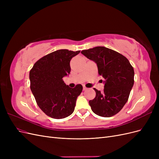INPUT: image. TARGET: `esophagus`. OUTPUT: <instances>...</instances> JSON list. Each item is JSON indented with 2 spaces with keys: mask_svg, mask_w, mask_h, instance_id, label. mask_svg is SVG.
<instances>
[{
  "mask_svg": "<svg viewBox=\"0 0 159 159\" xmlns=\"http://www.w3.org/2000/svg\"><path fill=\"white\" fill-rule=\"evenodd\" d=\"M86 89H87V88L85 87V86H84V87H83V90H84V91H85Z\"/></svg>",
  "mask_w": 159,
  "mask_h": 159,
  "instance_id": "34e87169",
  "label": "esophagus"
}]
</instances>
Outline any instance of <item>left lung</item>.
<instances>
[{"mask_svg":"<svg viewBox=\"0 0 159 159\" xmlns=\"http://www.w3.org/2000/svg\"><path fill=\"white\" fill-rule=\"evenodd\" d=\"M98 66V74L105 80L101 93L94 88L95 98L89 102L96 115L109 117L116 115L127 103L134 84V69L126 57L103 46L81 52Z\"/></svg>","mask_w":159,"mask_h":159,"instance_id":"8db88e82","label":"left lung"}]
</instances>
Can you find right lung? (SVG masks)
<instances>
[{
  "mask_svg": "<svg viewBox=\"0 0 159 159\" xmlns=\"http://www.w3.org/2000/svg\"><path fill=\"white\" fill-rule=\"evenodd\" d=\"M80 52L56 50L41 57L30 70V89L38 107L48 116L60 119L74 112L83 87L78 84L71 88L63 78L70 74V60Z\"/></svg>",
  "mask_w": 159,
  "mask_h": 159,
  "instance_id": "1",
  "label": "right lung"
}]
</instances>
